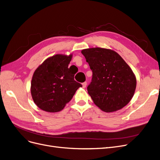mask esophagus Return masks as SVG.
<instances>
[{
  "mask_svg": "<svg viewBox=\"0 0 160 160\" xmlns=\"http://www.w3.org/2000/svg\"><path fill=\"white\" fill-rule=\"evenodd\" d=\"M86 86H87V82H86L82 83V87H83V88H85L86 87Z\"/></svg>",
  "mask_w": 160,
  "mask_h": 160,
  "instance_id": "obj_1",
  "label": "esophagus"
}]
</instances>
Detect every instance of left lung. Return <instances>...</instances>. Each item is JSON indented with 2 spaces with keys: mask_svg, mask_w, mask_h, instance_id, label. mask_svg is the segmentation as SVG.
<instances>
[{
  "mask_svg": "<svg viewBox=\"0 0 160 160\" xmlns=\"http://www.w3.org/2000/svg\"><path fill=\"white\" fill-rule=\"evenodd\" d=\"M92 71L88 92L96 106L106 112L122 109L133 97L135 75L120 55L114 50L92 48L82 50Z\"/></svg>",
  "mask_w": 160,
  "mask_h": 160,
  "instance_id": "obj_1",
  "label": "left lung"
}]
</instances>
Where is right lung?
<instances>
[{
	"label": "right lung",
	"mask_w": 160,
	"mask_h": 160,
	"mask_svg": "<svg viewBox=\"0 0 160 160\" xmlns=\"http://www.w3.org/2000/svg\"><path fill=\"white\" fill-rule=\"evenodd\" d=\"M72 55L56 54L46 59L34 72L31 93L36 105L48 112L62 110L82 84L68 68Z\"/></svg>",
	"instance_id": "1"
}]
</instances>
